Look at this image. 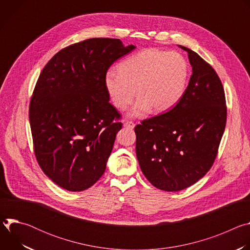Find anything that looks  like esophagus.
Returning a JSON list of instances; mask_svg holds the SVG:
<instances>
[{
    "instance_id": "34e87169",
    "label": "esophagus",
    "mask_w": 250,
    "mask_h": 250,
    "mask_svg": "<svg viewBox=\"0 0 250 250\" xmlns=\"http://www.w3.org/2000/svg\"><path fill=\"white\" fill-rule=\"evenodd\" d=\"M124 125H125V127H126V128L132 129L135 125H134V123H132V122H130V121H127V122H125V123L124 124Z\"/></svg>"
}]
</instances>
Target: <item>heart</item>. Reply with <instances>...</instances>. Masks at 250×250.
<instances>
[{"label": "heart", "instance_id": "heart-1", "mask_svg": "<svg viewBox=\"0 0 250 250\" xmlns=\"http://www.w3.org/2000/svg\"><path fill=\"white\" fill-rule=\"evenodd\" d=\"M189 65L178 52L156 48L142 50L119 65V71L109 70L104 86L114 104L126 109L140 95L130 112L139 117L152 109L156 113L170 110L179 102L187 88Z\"/></svg>", "mask_w": 250, "mask_h": 250}]
</instances>
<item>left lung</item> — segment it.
Here are the masks:
<instances>
[{"label": "left lung", "instance_id": "1", "mask_svg": "<svg viewBox=\"0 0 250 250\" xmlns=\"http://www.w3.org/2000/svg\"><path fill=\"white\" fill-rule=\"evenodd\" d=\"M188 52L192 72L188 87L167 113L134 128L140 169L157 189H186L210 169L227 123L226 96L213 68L195 51Z\"/></svg>", "mask_w": 250, "mask_h": 250}]
</instances>
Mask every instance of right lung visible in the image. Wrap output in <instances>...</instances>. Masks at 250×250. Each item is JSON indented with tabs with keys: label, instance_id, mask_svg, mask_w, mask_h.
Here are the masks:
<instances>
[{
	"label": "right lung",
	"instance_id": "1",
	"mask_svg": "<svg viewBox=\"0 0 250 250\" xmlns=\"http://www.w3.org/2000/svg\"><path fill=\"white\" fill-rule=\"evenodd\" d=\"M134 48L118 39H89L61 49L42 69L29 104V124L35 157L59 187L80 192L104 174L123 126L104 76Z\"/></svg>",
	"mask_w": 250,
	"mask_h": 250
}]
</instances>
